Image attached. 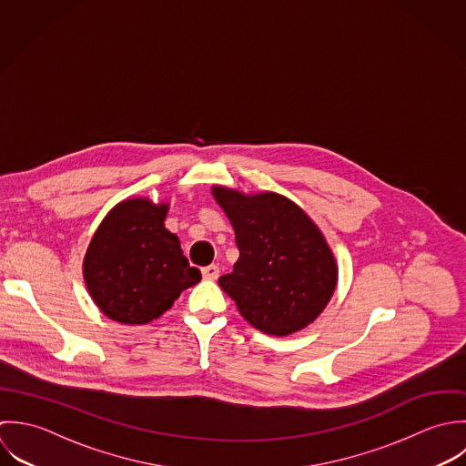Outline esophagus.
<instances>
[{
	"instance_id": "obj_1",
	"label": "esophagus",
	"mask_w": 466,
	"mask_h": 466,
	"mask_svg": "<svg viewBox=\"0 0 466 466\" xmlns=\"http://www.w3.org/2000/svg\"><path fill=\"white\" fill-rule=\"evenodd\" d=\"M201 274H203V279L216 280L219 278V268L216 265H210V267H205Z\"/></svg>"
}]
</instances>
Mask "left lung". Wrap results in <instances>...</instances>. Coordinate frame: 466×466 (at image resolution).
<instances>
[{"instance_id":"left-lung-1","label":"left lung","mask_w":466,"mask_h":466,"mask_svg":"<svg viewBox=\"0 0 466 466\" xmlns=\"http://www.w3.org/2000/svg\"><path fill=\"white\" fill-rule=\"evenodd\" d=\"M239 248L234 272L221 289L256 329L288 337L309 326L328 306L339 267L324 234L289 198L272 192L245 194L212 186Z\"/></svg>"}]
</instances>
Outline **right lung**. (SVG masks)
<instances>
[{
    "label": "right lung",
    "mask_w": 466,
    "mask_h": 466,
    "mask_svg": "<svg viewBox=\"0 0 466 466\" xmlns=\"http://www.w3.org/2000/svg\"><path fill=\"white\" fill-rule=\"evenodd\" d=\"M169 203L131 196L100 221L86 248L83 278L96 308L111 320L140 326L162 317L198 284L180 239L164 225Z\"/></svg>",
    "instance_id": "right-lung-1"
}]
</instances>
